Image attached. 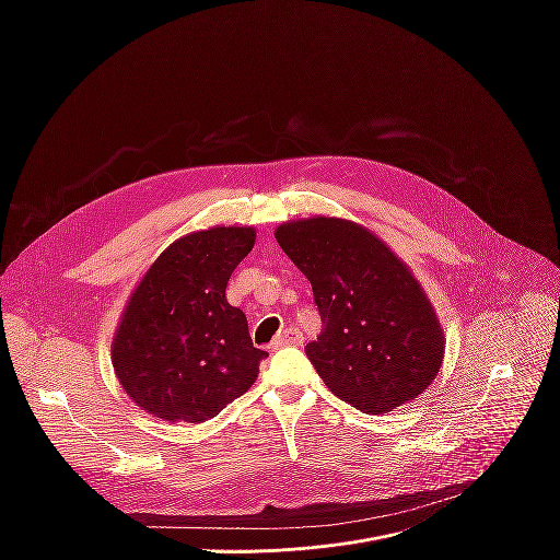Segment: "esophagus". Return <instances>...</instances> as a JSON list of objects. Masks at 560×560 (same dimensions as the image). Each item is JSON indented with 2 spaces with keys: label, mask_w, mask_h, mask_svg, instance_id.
I'll use <instances>...</instances> for the list:
<instances>
[{
  "label": "esophagus",
  "mask_w": 560,
  "mask_h": 560,
  "mask_svg": "<svg viewBox=\"0 0 560 560\" xmlns=\"http://www.w3.org/2000/svg\"><path fill=\"white\" fill-rule=\"evenodd\" d=\"M303 343V335L296 330V328H288L283 330L275 341H272V350H279V348H285V346H301Z\"/></svg>",
  "instance_id": "34e87169"
}]
</instances>
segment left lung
<instances>
[{"instance_id":"obj_1","label":"left lung","mask_w":560,"mask_h":560,"mask_svg":"<svg viewBox=\"0 0 560 560\" xmlns=\"http://www.w3.org/2000/svg\"><path fill=\"white\" fill-rule=\"evenodd\" d=\"M275 236L312 283L324 330L305 354L324 383L365 415L392 412L423 394L441 370L445 341L406 264L343 219L290 221Z\"/></svg>"}]
</instances>
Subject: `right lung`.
Instances as JSON below:
<instances>
[{
	"instance_id": "obj_1",
	"label": "right lung",
	"mask_w": 560,
	"mask_h": 560,
	"mask_svg": "<svg viewBox=\"0 0 560 560\" xmlns=\"http://www.w3.org/2000/svg\"><path fill=\"white\" fill-rule=\"evenodd\" d=\"M255 228L192 232L159 255L132 292L113 341V365L132 401L164 421L203 423L257 378L268 352L246 314L225 301Z\"/></svg>"
}]
</instances>
